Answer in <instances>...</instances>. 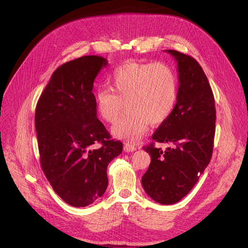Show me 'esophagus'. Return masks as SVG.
Listing matches in <instances>:
<instances>
[{
  "instance_id": "esophagus-1",
  "label": "esophagus",
  "mask_w": 248,
  "mask_h": 248,
  "mask_svg": "<svg viewBox=\"0 0 248 248\" xmlns=\"http://www.w3.org/2000/svg\"><path fill=\"white\" fill-rule=\"evenodd\" d=\"M124 152L129 153V152H135V151L137 150V148H136L135 146L131 145V144H125V145L124 146Z\"/></svg>"
}]
</instances>
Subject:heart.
I'll return each instance as SVG.
<instances>
[{
    "instance_id": "obj_1",
    "label": "heart",
    "mask_w": 248,
    "mask_h": 248,
    "mask_svg": "<svg viewBox=\"0 0 248 248\" xmlns=\"http://www.w3.org/2000/svg\"><path fill=\"white\" fill-rule=\"evenodd\" d=\"M109 80L113 90L99 88L95 107L101 119L112 124L125 102L127 113L111 129L115 138L138 142L148 132L150 124H163L175 108L177 77L165 63L126 62L111 72Z\"/></svg>"
}]
</instances>
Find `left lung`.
Here are the masks:
<instances>
[{"label":"left lung","mask_w":248,"mask_h":248,"mask_svg":"<svg viewBox=\"0 0 248 248\" xmlns=\"http://www.w3.org/2000/svg\"><path fill=\"white\" fill-rule=\"evenodd\" d=\"M167 52L178 65L177 103L152 139L171 142L173 148L163 152L154 142L142 148L151 155V164L141 185L154 201L170 205L192 190L211 160L216 110L211 86L200 64L181 52Z\"/></svg>","instance_id":"obj_1"}]
</instances>
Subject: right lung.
<instances>
[{
  "mask_svg": "<svg viewBox=\"0 0 248 248\" xmlns=\"http://www.w3.org/2000/svg\"><path fill=\"white\" fill-rule=\"evenodd\" d=\"M101 56H82L59 66L51 76L35 111L42 170L58 196L85 207L106 192L107 169L123 152L97 119L93 82L108 65ZM99 143L98 149H93Z\"/></svg>",
  "mask_w": 248,
  "mask_h": 248,
  "instance_id": "right-lung-1",
  "label": "right lung"
}]
</instances>
